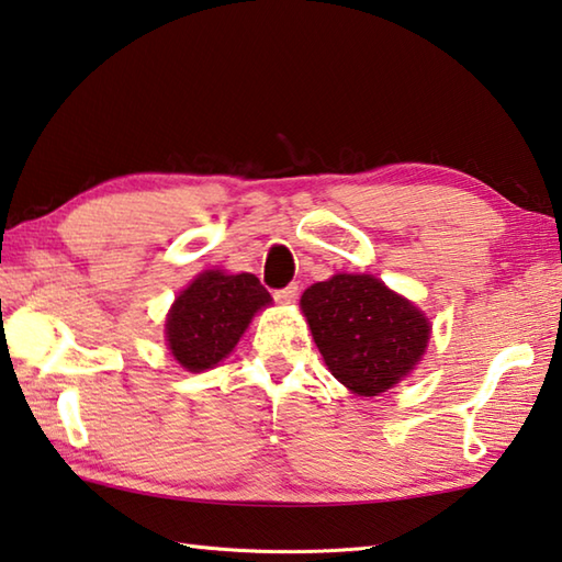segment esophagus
<instances>
[{"instance_id":"esophagus-1","label":"esophagus","mask_w":562,"mask_h":562,"mask_svg":"<svg viewBox=\"0 0 562 562\" xmlns=\"http://www.w3.org/2000/svg\"><path fill=\"white\" fill-rule=\"evenodd\" d=\"M297 284H288V288H282L274 292V300H278L280 304H292L294 300H297Z\"/></svg>"}]
</instances>
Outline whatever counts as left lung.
<instances>
[{"label": "left lung", "instance_id": "obj_1", "mask_svg": "<svg viewBox=\"0 0 562 562\" xmlns=\"http://www.w3.org/2000/svg\"><path fill=\"white\" fill-rule=\"evenodd\" d=\"M302 312L334 379L359 395H379L405 379L430 339L417 307L371 274L312 284Z\"/></svg>", "mask_w": 562, "mask_h": 562}]
</instances>
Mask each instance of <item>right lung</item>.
<instances>
[{
	"label": "right lung",
	"instance_id": "right-lung-1",
	"mask_svg": "<svg viewBox=\"0 0 562 562\" xmlns=\"http://www.w3.org/2000/svg\"><path fill=\"white\" fill-rule=\"evenodd\" d=\"M270 302V292L255 274L201 272L169 312V349L183 369H213L233 351L252 314Z\"/></svg>",
	"mask_w": 562,
	"mask_h": 562
}]
</instances>
